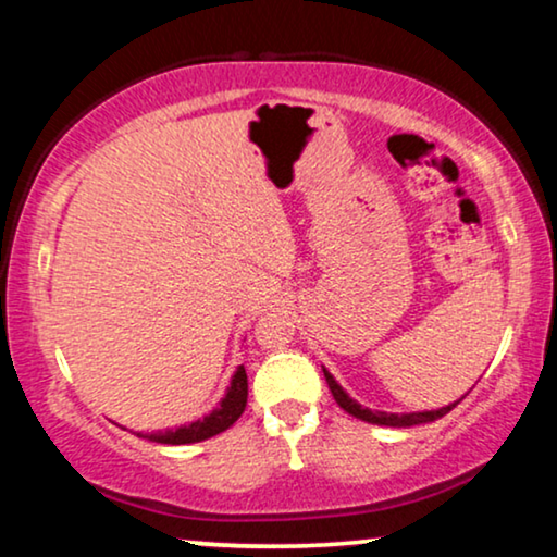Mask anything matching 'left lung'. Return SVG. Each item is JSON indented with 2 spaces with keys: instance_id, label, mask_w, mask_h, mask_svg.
I'll return each mask as SVG.
<instances>
[{
  "instance_id": "left-lung-1",
  "label": "left lung",
  "mask_w": 557,
  "mask_h": 557,
  "mask_svg": "<svg viewBox=\"0 0 557 557\" xmlns=\"http://www.w3.org/2000/svg\"><path fill=\"white\" fill-rule=\"evenodd\" d=\"M323 376L325 382H329V389L333 399H336L341 410H346L348 414H354V418L364 420V422H372V425H387V428H412V425H422V422H433L443 418V414H448L454 407L461 403V399H456V403H450L446 407H438V410H420V412H384V410H369V407L359 405L356 399L348 395V392L341 387L336 382V376H333L329 369L323 367Z\"/></svg>"
}]
</instances>
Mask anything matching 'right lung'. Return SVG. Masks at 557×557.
Listing matches in <instances>:
<instances>
[{"mask_svg": "<svg viewBox=\"0 0 557 557\" xmlns=\"http://www.w3.org/2000/svg\"><path fill=\"white\" fill-rule=\"evenodd\" d=\"M247 395H249L247 372H244V364H239L236 367V372L232 374V382H228L224 397L219 399V405L213 407L209 414L188 422V425L154 430V433H137V435L152 443H165V446H188V443L209 441L213 435L224 433V430L232 428L234 422L242 418L244 407H247Z\"/></svg>", "mask_w": 557, "mask_h": 557, "instance_id": "obj_1", "label": "right lung"}]
</instances>
